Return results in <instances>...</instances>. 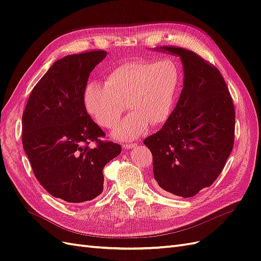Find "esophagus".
<instances>
[{
	"label": "esophagus",
	"mask_w": 261,
	"mask_h": 261,
	"mask_svg": "<svg viewBox=\"0 0 261 261\" xmlns=\"http://www.w3.org/2000/svg\"><path fill=\"white\" fill-rule=\"evenodd\" d=\"M123 148L124 149H133V148H135V145H134V144H124Z\"/></svg>",
	"instance_id": "1"
}]
</instances>
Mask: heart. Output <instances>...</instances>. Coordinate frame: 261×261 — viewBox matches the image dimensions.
Instances as JSON below:
<instances>
[{"label":"heart","mask_w":261,"mask_h":261,"mask_svg":"<svg viewBox=\"0 0 261 261\" xmlns=\"http://www.w3.org/2000/svg\"><path fill=\"white\" fill-rule=\"evenodd\" d=\"M179 84V68L171 59L128 61L108 74L106 85H87L84 103L89 115L106 128L114 127L128 106L133 112L114 135L133 139L145 133L149 124L159 126L169 120Z\"/></svg>","instance_id":"heart-1"}]
</instances>
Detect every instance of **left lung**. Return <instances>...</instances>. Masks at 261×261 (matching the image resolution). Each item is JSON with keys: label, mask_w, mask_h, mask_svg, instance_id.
I'll return each instance as SVG.
<instances>
[{"label": "left lung", "mask_w": 261, "mask_h": 261, "mask_svg": "<svg viewBox=\"0 0 261 261\" xmlns=\"http://www.w3.org/2000/svg\"><path fill=\"white\" fill-rule=\"evenodd\" d=\"M155 50L180 58L184 86L169 120L144 143L160 191L188 198L218 178L232 151L233 100L219 69L197 53L178 46Z\"/></svg>", "instance_id": "left-lung-1"}]
</instances>
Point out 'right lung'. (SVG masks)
Returning <instances> with one entry per match:
<instances>
[{
	"label": "right lung",
	"instance_id": "1",
	"mask_svg": "<svg viewBox=\"0 0 261 261\" xmlns=\"http://www.w3.org/2000/svg\"><path fill=\"white\" fill-rule=\"evenodd\" d=\"M106 57L100 50L54 62L34 87L22 113V146L36 178L67 202L98 197L103 191V168L122 150L112 141H101L105 132L84 103L89 75Z\"/></svg>",
	"mask_w": 261,
	"mask_h": 261
}]
</instances>
